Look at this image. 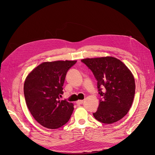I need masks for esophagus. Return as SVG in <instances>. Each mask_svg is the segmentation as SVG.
<instances>
[{"label":"esophagus","instance_id":"esophagus-1","mask_svg":"<svg viewBox=\"0 0 155 155\" xmlns=\"http://www.w3.org/2000/svg\"><path fill=\"white\" fill-rule=\"evenodd\" d=\"M83 102H84L83 100H78V101H77L76 102V104H82L83 103Z\"/></svg>","mask_w":155,"mask_h":155}]
</instances>
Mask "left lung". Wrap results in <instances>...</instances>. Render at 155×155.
Wrapping results in <instances>:
<instances>
[{
  "instance_id": "obj_1",
  "label": "left lung",
  "mask_w": 155,
  "mask_h": 155,
  "mask_svg": "<svg viewBox=\"0 0 155 155\" xmlns=\"http://www.w3.org/2000/svg\"><path fill=\"white\" fill-rule=\"evenodd\" d=\"M81 61L93 72L101 97L98 109L93 114L94 117L108 124L124 117L131 107L135 94V80L131 70L112 56ZM102 87L104 88V91Z\"/></svg>"
}]
</instances>
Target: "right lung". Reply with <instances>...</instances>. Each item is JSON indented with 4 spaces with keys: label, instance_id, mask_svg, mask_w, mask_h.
<instances>
[{
    "label": "right lung",
    "instance_id": "add662e5",
    "mask_svg": "<svg viewBox=\"0 0 155 155\" xmlns=\"http://www.w3.org/2000/svg\"><path fill=\"white\" fill-rule=\"evenodd\" d=\"M76 60L43 62L26 78L24 94L29 110L41 125L57 129L69 120L73 104L61 101L67 72Z\"/></svg>",
    "mask_w": 155,
    "mask_h": 155
}]
</instances>
